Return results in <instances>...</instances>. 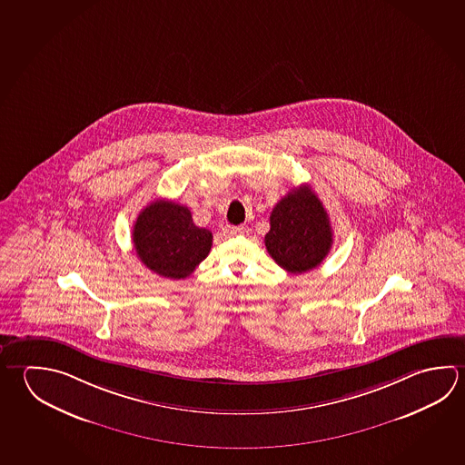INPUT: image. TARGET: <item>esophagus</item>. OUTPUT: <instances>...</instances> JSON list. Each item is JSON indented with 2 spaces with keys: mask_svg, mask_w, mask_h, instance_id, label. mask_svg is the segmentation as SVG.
<instances>
[{
  "mask_svg": "<svg viewBox=\"0 0 465 465\" xmlns=\"http://www.w3.org/2000/svg\"><path fill=\"white\" fill-rule=\"evenodd\" d=\"M248 230L244 229V227H232V225H227L225 229H223V233L227 236H242L246 233Z\"/></svg>",
  "mask_w": 465,
  "mask_h": 465,
  "instance_id": "1",
  "label": "esophagus"
}]
</instances>
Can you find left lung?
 <instances>
[{"instance_id":"left-lung-1","label":"left lung","mask_w":465,"mask_h":465,"mask_svg":"<svg viewBox=\"0 0 465 465\" xmlns=\"http://www.w3.org/2000/svg\"><path fill=\"white\" fill-rule=\"evenodd\" d=\"M264 243L271 258L292 274L317 268L333 244L325 207L310 186L292 189L269 217Z\"/></svg>"}]
</instances>
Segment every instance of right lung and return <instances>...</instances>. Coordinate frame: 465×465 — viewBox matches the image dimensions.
Listing matches in <instances>:
<instances>
[{"mask_svg":"<svg viewBox=\"0 0 465 465\" xmlns=\"http://www.w3.org/2000/svg\"><path fill=\"white\" fill-rule=\"evenodd\" d=\"M132 240L150 271L168 279H184L211 252L213 232L199 229L188 207L162 199L139 213Z\"/></svg>","mask_w":465,"mask_h":465,"instance_id":"add662e5","label":"right lung"}]
</instances>
